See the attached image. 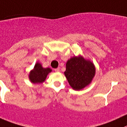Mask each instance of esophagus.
Instances as JSON below:
<instances>
[{
  "label": "esophagus",
  "instance_id": "34e87169",
  "mask_svg": "<svg viewBox=\"0 0 127 127\" xmlns=\"http://www.w3.org/2000/svg\"><path fill=\"white\" fill-rule=\"evenodd\" d=\"M54 70H55V72H60V68H55V69Z\"/></svg>",
  "mask_w": 127,
  "mask_h": 127
}]
</instances>
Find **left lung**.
Wrapping results in <instances>:
<instances>
[{
    "label": "left lung",
    "instance_id": "1",
    "mask_svg": "<svg viewBox=\"0 0 127 127\" xmlns=\"http://www.w3.org/2000/svg\"><path fill=\"white\" fill-rule=\"evenodd\" d=\"M95 72L94 63L79 55L67 60L64 75L73 90H80L91 84Z\"/></svg>",
    "mask_w": 127,
    "mask_h": 127
}]
</instances>
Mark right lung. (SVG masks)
<instances>
[{"label":"right lung","instance_id":"obj_1","mask_svg":"<svg viewBox=\"0 0 127 127\" xmlns=\"http://www.w3.org/2000/svg\"><path fill=\"white\" fill-rule=\"evenodd\" d=\"M52 71L50 68H43L40 63L37 62L32 70L30 71L29 78L32 84H42L46 80L48 74Z\"/></svg>","mask_w":127,"mask_h":127}]
</instances>
